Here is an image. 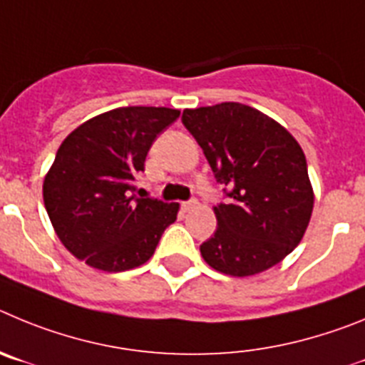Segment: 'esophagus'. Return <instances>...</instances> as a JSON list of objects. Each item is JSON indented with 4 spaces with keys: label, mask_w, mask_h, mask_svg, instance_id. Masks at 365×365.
<instances>
[{
    "label": "esophagus",
    "mask_w": 365,
    "mask_h": 365,
    "mask_svg": "<svg viewBox=\"0 0 365 365\" xmlns=\"http://www.w3.org/2000/svg\"><path fill=\"white\" fill-rule=\"evenodd\" d=\"M196 205H198V200L192 198V200H189V202H183V203H182V209H183V211H185V212H189V211H192V209H195Z\"/></svg>",
    "instance_id": "esophagus-1"
}]
</instances>
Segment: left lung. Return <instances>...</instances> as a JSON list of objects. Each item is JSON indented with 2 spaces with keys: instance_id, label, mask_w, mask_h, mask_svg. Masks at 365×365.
<instances>
[{
  "instance_id": "1",
  "label": "left lung",
  "mask_w": 365,
  "mask_h": 365,
  "mask_svg": "<svg viewBox=\"0 0 365 365\" xmlns=\"http://www.w3.org/2000/svg\"><path fill=\"white\" fill-rule=\"evenodd\" d=\"M182 123L227 198L215 207L218 227L200 245L203 260L231 277H251L284 260L300 244L314 203L297 140L236 101L185 109Z\"/></svg>"
}]
</instances>
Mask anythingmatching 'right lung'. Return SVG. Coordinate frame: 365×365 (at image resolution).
<instances>
[{
  "mask_svg": "<svg viewBox=\"0 0 365 365\" xmlns=\"http://www.w3.org/2000/svg\"><path fill=\"white\" fill-rule=\"evenodd\" d=\"M167 107H120L72 130L45 176L43 202L56 235L94 269L145 264L178 203L138 195L136 178L163 129L178 120Z\"/></svg>",
  "mask_w": 365,
  "mask_h": 365,
  "instance_id": "right-lung-1",
  "label": "right lung"
}]
</instances>
